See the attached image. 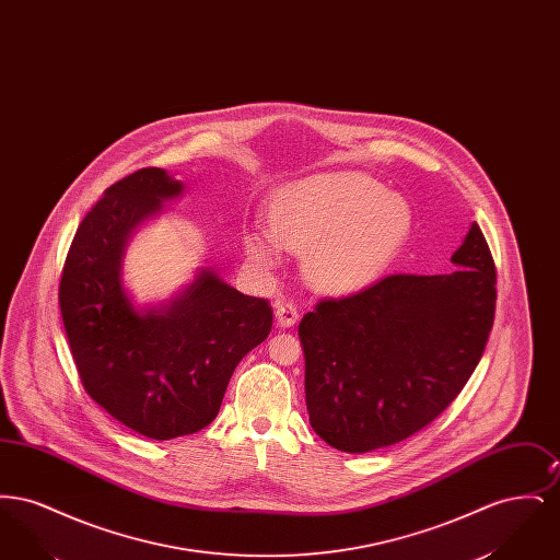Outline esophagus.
<instances>
[{
	"label": "esophagus",
	"mask_w": 560,
	"mask_h": 560,
	"mask_svg": "<svg viewBox=\"0 0 560 560\" xmlns=\"http://www.w3.org/2000/svg\"><path fill=\"white\" fill-rule=\"evenodd\" d=\"M275 317L279 327H293L298 323V308L288 300H279L275 304Z\"/></svg>",
	"instance_id": "34e87169"
}]
</instances>
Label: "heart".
I'll use <instances>...</instances> for the list:
<instances>
[{
  "label": "heart",
  "instance_id": "obj_1",
  "mask_svg": "<svg viewBox=\"0 0 560 560\" xmlns=\"http://www.w3.org/2000/svg\"><path fill=\"white\" fill-rule=\"evenodd\" d=\"M409 203L372 176L336 172L281 188L268 206V231L243 237L260 270L281 265V249L306 254V279L329 293L359 292L395 262L411 235Z\"/></svg>",
  "mask_w": 560,
  "mask_h": 560
}]
</instances>
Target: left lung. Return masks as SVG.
<instances>
[{
  "instance_id": "1",
  "label": "left lung",
  "mask_w": 560,
  "mask_h": 560,
  "mask_svg": "<svg viewBox=\"0 0 560 560\" xmlns=\"http://www.w3.org/2000/svg\"><path fill=\"white\" fill-rule=\"evenodd\" d=\"M450 275H390L320 300L300 320L306 409L325 443L368 453L445 411L479 365L495 315V265L472 222Z\"/></svg>"
}]
</instances>
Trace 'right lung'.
Instances as JSON below:
<instances>
[{
	"label": "right lung",
	"instance_id": "add662e5",
	"mask_svg": "<svg viewBox=\"0 0 560 560\" xmlns=\"http://www.w3.org/2000/svg\"><path fill=\"white\" fill-rule=\"evenodd\" d=\"M185 185L138 170L85 213L60 279V313L85 393L133 432L170 441L218 416L241 359L267 340L272 311L213 268L160 304L140 306L124 281L133 233Z\"/></svg>",
	"mask_w": 560,
	"mask_h": 560
}]
</instances>
